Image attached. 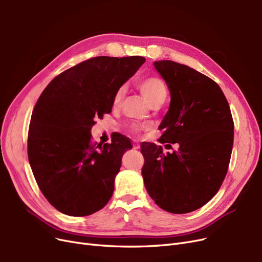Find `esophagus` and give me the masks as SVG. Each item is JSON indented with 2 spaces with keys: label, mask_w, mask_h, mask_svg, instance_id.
Returning <instances> with one entry per match:
<instances>
[{
  "label": "esophagus",
  "mask_w": 262,
  "mask_h": 262,
  "mask_svg": "<svg viewBox=\"0 0 262 262\" xmlns=\"http://www.w3.org/2000/svg\"><path fill=\"white\" fill-rule=\"evenodd\" d=\"M139 147H140V145H139V143H138L137 141H134V142H133V149H134V150H138Z\"/></svg>",
  "instance_id": "obj_1"
}]
</instances>
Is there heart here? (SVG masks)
I'll use <instances>...</instances> for the list:
<instances>
[{
    "instance_id": "b5f03b06",
    "label": "heart",
    "mask_w": 262,
    "mask_h": 262,
    "mask_svg": "<svg viewBox=\"0 0 262 262\" xmlns=\"http://www.w3.org/2000/svg\"><path fill=\"white\" fill-rule=\"evenodd\" d=\"M137 88L141 92V94L144 96L146 101L149 104L153 103L155 100L158 99H165L167 96V88L165 82L162 80L161 78L157 76H150V77H145L140 79V80L137 81ZM125 93V89L124 86H121L113 96L112 103L113 106H119L120 103L123 99ZM142 126H139V125H134L132 127L133 132H139L141 130Z\"/></svg>"
}]
</instances>
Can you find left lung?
<instances>
[{"mask_svg": "<svg viewBox=\"0 0 262 262\" xmlns=\"http://www.w3.org/2000/svg\"><path fill=\"white\" fill-rule=\"evenodd\" d=\"M171 100L159 130L161 143H179L164 153L161 145L141 143L142 178L147 194L163 210L184 214L209 202L228 171L233 120L222 89L209 77L173 61H155Z\"/></svg>", "mask_w": 262, "mask_h": 262, "instance_id": "1", "label": "left lung"}]
</instances>
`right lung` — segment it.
<instances>
[{
	"mask_svg": "<svg viewBox=\"0 0 262 262\" xmlns=\"http://www.w3.org/2000/svg\"><path fill=\"white\" fill-rule=\"evenodd\" d=\"M145 62L143 56H96L56 76L34 107L28 156L37 185L52 206L70 216L91 215L108 203L129 138L111 136L93 144L95 119L110 113L117 91Z\"/></svg>",
	"mask_w": 262,
	"mask_h": 262,
	"instance_id": "obj_1",
	"label": "right lung"
}]
</instances>
